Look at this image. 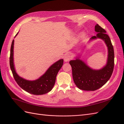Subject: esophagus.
Returning a JSON list of instances; mask_svg holds the SVG:
<instances>
[{
	"label": "esophagus",
	"mask_w": 124,
	"mask_h": 124,
	"mask_svg": "<svg viewBox=\"0 0 124 124\" xmlns=\"http://www.w3.org/2000/svg\"><path fill=\"white\" fill-rule=\"evenodd\" d=\"M71 58V56L69 53H66L65 54L64 56H63V59L65 62H68Z\"/></svg>",
	"instance_id": "obj_1"
}]
</instances>
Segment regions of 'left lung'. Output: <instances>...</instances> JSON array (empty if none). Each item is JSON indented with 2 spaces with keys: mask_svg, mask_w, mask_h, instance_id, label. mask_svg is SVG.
<instances>
[{
  "mask_svg": "<svg viewBox=\"0 0 124 124\" xmlns=\"http://www.w3.org/2000/svg\"><path fill=\"white\" fill-rule=\"evenodd\" d=\"M95 31L98 33L96 36L92 37L89 41L97 39L104 41L108 52L106 65L99 70L93 69L80 59L79 56L76 57L75 60L69 62L74 83L78 88L83 91H94L102 87L110 79L114 69V53L110 37L98 24L95 25Z\"/></svg>",
  "mask_w": 124,
  "mask_h": 124,
  "instance_id": "left-lung-1",
  "label": "left lung"
}]
</instances>
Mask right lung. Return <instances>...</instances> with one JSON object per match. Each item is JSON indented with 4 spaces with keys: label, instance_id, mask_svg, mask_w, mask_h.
<instances>
[{
    "label": "right lung",
    "instance_id": "obj_1",
    "mask_svg": "<svg viewBox=\"0 0 124 124\" xmlns=\"http://www.w3.org/2000/svg\"><path fill=\"white\" fill-rule=\"evenodd\" d=\"M18 33V32L15 37L17 35ZM14 42L13 40L11 46L10 66L13 77L17 84L25 91L33 95H43L50 92L55 84L56 76L63 65V59H59L54 63L38 79L33 81L26 80L18 76L15 69L13 58Z\"/></svg>",
    "mask_w": 124,
    "mask_h": 124
}]
</instances>
